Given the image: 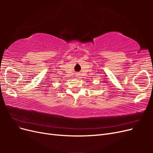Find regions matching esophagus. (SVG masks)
I'll return each instance as SVG.
<instances>
[{
	"instance_id": "34e87169",
	"label": "esophagus",
	"mask_w": 153,
	"mask_h": 153,
	"mask_svg": "<svg viewBox=\"0 0 153 153\" xmlns=\"http://www.w3.org/2000/svg\"><path fill=\"white\" fill-rule=\"evenodd\" d=\"M77 76H78V75H77Z\"/></svg>"
}]
</instances>
